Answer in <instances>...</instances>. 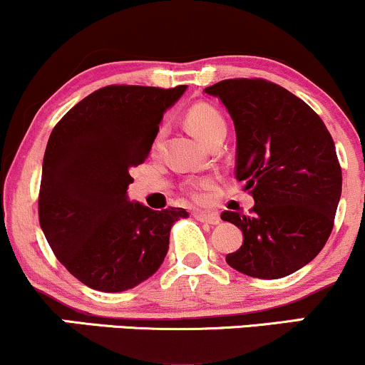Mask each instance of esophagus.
<instances>
[{
	"instance_id": "1",
	"label": "esophagus",
	"mask_w": 365,
	"mask_h": 365,
	"mask_svg": "<svg viewBox=\"0 0 365 365\" xmlns=\"http://www.w3.org/2000/svg\"><path fill=\"white\" fill-rule=\"evenodd\" d=\"M195 220L202 221V223H209V225H220V216L215 215V212H202V211H197L195 212Z\"/></svg>"
}]
</instances>
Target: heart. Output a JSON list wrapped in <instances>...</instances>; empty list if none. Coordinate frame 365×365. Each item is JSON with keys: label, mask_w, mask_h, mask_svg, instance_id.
<instances>
[{"label": "heart", "mask_w": 365, "mask_h": 365, "mask_svg": "<svg viewBox=\"0 0 365 365\" xmlns=\"http://www.w3.org/2000/svg\"><path fill=\"white\" fill-rule=\"evenodd\" d=\"M185 121H187V127L190 128V132L194 133L197 139L206 142L207 145L215 139H217V137L226 135V121L223 118V115H221L215 106H211V104H206V103L194 104V106L187 111ZM165 135H166V128L161 127L156 132V135H154V140H153L154 149H158L159 145H161ZM211 188H212L211 180H202V182L195 183V185L190 187V194L194 199L200 200L206 197V194L211 190Z\"/></svg>", "instance_id": "b5f03b06"}]
</instances>
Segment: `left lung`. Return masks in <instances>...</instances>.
Returning <instances> with one entry per match:
<instances>
[{"instance_id": "obj_1", "label": "left lung", "mask_w": 365, "mask_h": 365, "mask_svg": "<svg viewBox=\"0 0 365 365\" xmlns=\"http://www.w3.org/2000/svg\"><path fill=\"white\" fill-rule=\"evenodd\" d=\"M204 92L220 98L235 123L237 180L254 197L250 215H221L244 233L226 262L252 278L295 273L321 252L340 202L328 128L309 104L264 78H228Z\"/></svg>"}]
</instances>
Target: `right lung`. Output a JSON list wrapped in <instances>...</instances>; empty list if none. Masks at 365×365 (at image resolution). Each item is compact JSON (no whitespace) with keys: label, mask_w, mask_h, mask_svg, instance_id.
Here are the masks:
<instances>
[{"label":"right lung","mask_w":365,"mask_h":365,"mask_svg":"<svg viewBox=\"0 0 365 365\" xmlns=\"http://www.w3.org/2000/svg\"><path fill=\"white\" fill-rule=\"evenodd\" d=\"M187 86H108L58 121L39 190V223L63 266L99 292H125L165 261L171 226L188 212L132 202L130 170L145 161L163 115Z\"/></svg>","instance_id":"1"}]
</instances>
